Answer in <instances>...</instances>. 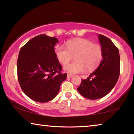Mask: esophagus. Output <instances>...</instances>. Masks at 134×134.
Segmentation results:
<instances>
[{"label": "esophagus", "mask_w": 134, "mask_h": 134, "mask_svg": "<svg viewBox=\"0 0 134 134\" xmlns=\"http://www.w3.org/2000/svg\"><path fill=\"white\" fill-rule=\"evenodd\" d=\"M73 77V75H71V74H68L67 75V78H71Z\"/></svg>", "instance_id": "34e87169"}]
</instances>
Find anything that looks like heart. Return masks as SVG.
<instances>
[{"mask_svg": "<svg viewBox=\"0 0 134 134\" xmlns=\"http://www.w3.org/2000/svg\"><path fill=\"white\" fill-rule=\"evenodd\" d=\"M57 58L63 65L68 64L75 57L76 62L67 65L65 71L70 74L84 72L86 70H93L99 66L103 58V51L99 44H93L87 39L70 41L64 46H57L55 48Z\"/></svg>", "mask_w": 134, "mask_h": 134, "instance_id": "b5f03b06", "label": "heart"}]
</instances>
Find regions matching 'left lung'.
I'll use <instances>...</instances> for the list:
<instances>
[{"mask_svg": "<svg viewBox=\"0 0 134 134\" xmlns=\"http://www.w3.org/2000/svg\"><path fill=\"white\" fill-rule=\"evenodd\" d=\"M103 51V59L90 77L81 81L78 92L86 98L96 100L107 95L116 84L120 74L118 48L109 38L98 35ZM93 78L92 80L90 79Z\"/></svg>", "mask_w": 134, "mask_h": 134, "instance_id": "1", "label": "left lung"}]
</instances>
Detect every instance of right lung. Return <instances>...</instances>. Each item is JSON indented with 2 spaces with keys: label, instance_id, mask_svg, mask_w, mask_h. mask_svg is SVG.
<instances>
[{
  "label": "right lung",
  "instance_id": "right-lung-1",
  "mask_svg": "<svg viewBox=\"0 0 134 134\" xmlns=\"http://www.w3.org/2000/svg\"><path fill=\"white\" fill-rule=\"evenodd\" d=\"M55 37L39 35L27 42L20 49L17 61L18 79L22 91L38 102L53 99L60 85L67 78L57 58Z\"/></svg>",
  "mask_w": 134,
  "mask_h": 134
}]
</instances>
